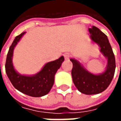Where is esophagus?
<instances>
[{"instance_id": "34e87169", "label": "esophagus", "mask_w": 121, "mask_h": 121, "mask_svg": "<svg viewBox=\"0 0 121 121\" xmlns=\"http://www.w3.org/2000/svg\"><path fill=\"white\" fill-rule=\"evenodd\" d=\"M64 58H65V60H69V58H70V55H69V54H68V53H65V54H64Z\"/></svg>"}]
</instances>
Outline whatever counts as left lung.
<instances>
[{"label":"left lung","instance_id":"obj_1","mask_svg":"<svg viewBox=\"0 0 121 121\" xmlns=\"http://www.w3.org/2000/svg\"><path fill=\"white\" fill-rule=\"evenodd\" d=\"M91 38L93 42L99 45L101 52L108 59L106 71L101 74L95 75L84 68L78 61L71 58L73 63L71 74L73 81L76 88L82 93L95 95L107 89L113 78L115 71V58L106 35L96 26L89 28Z\"/></svg>","mask_w":121,"mask_h":121}]
</instances>
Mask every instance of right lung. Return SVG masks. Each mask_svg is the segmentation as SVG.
Instances as JSON below:
<instances>
[{
	"label": "right lung",
	"mask_w": 121,
	"mask_h": 121,
	"mask_svg": "<svg viewBox=\"0 0 121 121\" xmlns=\"http://www.w3.org/2000/svg\"><path fill=\"white\" fill-rule=\"evenodd\" d=\"M25 32L15 37L9 47L6 61V73L12 85L22 93L34 97H40L48 93L54 82V76L64 61L63 56L53 61L46 63L41 71L34 76L21 75L15 70L12 56L15 47Z\"/></svg>",
	"instance_id": "add662e5"
}]
</instances>
